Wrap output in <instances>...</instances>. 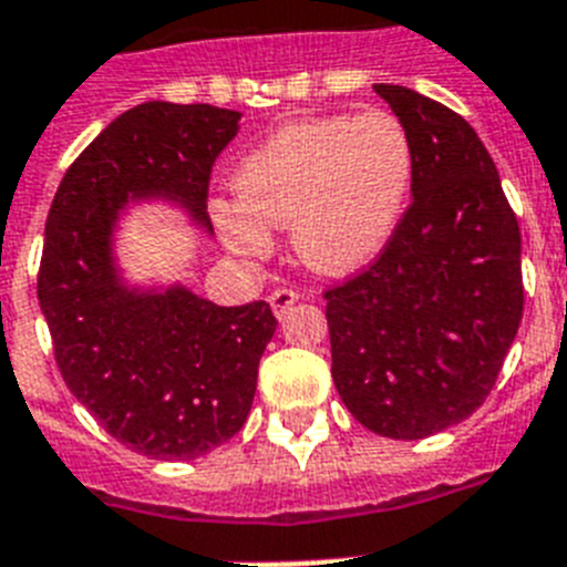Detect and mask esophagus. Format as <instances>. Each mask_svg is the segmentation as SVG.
Masks as SVG:
<instances>
[{"instance_id": "34e87169", "label": "esophagus", "mask_w": 567, "mask_h": 567, "mask_svg": "<svg viewBox=\"0 0 567 567\" xmlns=\"http://www.w3.org/2000/svg\"><path fill=\"white\" fill-rule=\"evenodd\" d=\"M299 302V293L297 291H288V288H279V291L270 293V311L282 320L285 313H288V308L297 306Z\"/></svg>"}]
</instances>
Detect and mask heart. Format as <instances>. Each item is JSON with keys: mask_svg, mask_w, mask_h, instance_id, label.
<instances>
[{"mask_svg": "<svg viewBox=\"0 0 567 567\" xmlns=\"http://www.w3.org/2000/svg\"><path fill=\"white\" fill-rule=\"evenodd\" d=\"M236 198L210 204L230 250L265 256L270 230L291 227L306 268L342 276L383 254L412 189V144L389 112L328 114L288 123L247 152Z\"/></svg>", "mask_w": 567, "mask_h": 567, "instance_id": "b5f03b06", "label": "heart"}]
</instances>
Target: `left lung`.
<instances>
[{
  "label": "left lung",
  "instance_id": "8db88e82",
  "mask_svg": "<svg viewBox=\"0 0 567 567\" xmlns=\"http://www.w3.org/2000/svg\"><path fill=\"white\" fill-rule=\"evenodd\" d=\"M412 144V204L365 274L328 291L331 378L365 430L444 432L487 401L522 322V233L461 114L374 83Z\"/></svg>",
  "mask_w": 567,
  "mask_h": 567
}]
</instances>
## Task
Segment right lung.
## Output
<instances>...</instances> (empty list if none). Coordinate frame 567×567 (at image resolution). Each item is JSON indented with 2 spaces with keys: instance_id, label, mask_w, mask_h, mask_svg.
I'll list each match as a JSON object with an SVG mask.
<instances>
[{
  "instance_id": "add662e5",
  "label": "right lung",
  "mask_w": 567,
  "mask_h": 567,
  "mask_svg": "<svg viewBox=\"0 0 567 567\" xmlns=\"http://www.w3.org/2000/svg\"><path fill=\"white\" fill-rule=\"evenodd\" d=\"M241 112L150 100L85 146L51 202L42 247V317L65 386L123 446L189 461L247 421L259 360L276 331L268 302L225 308L181 279H132L121 225L166 207L213 239L207 184Z\"/></svg>"
}]
</instances>
